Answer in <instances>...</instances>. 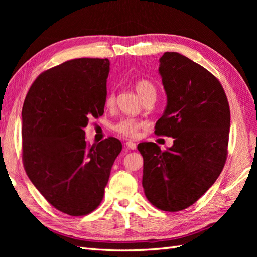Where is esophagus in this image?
I'll return each mask as SVG.
<instances>
[{
	"label": "esophagus",
	"mask_w": 257,
	"mask_h": 257,
	"mask_svg": "<svg viewBox=\"0 0 257 257\" xmlns=\"http://www.w3.org/2000/svg\"><path fill=\"white\" fill-rule=\"evenodd\" d=\"M125 147H127L128 149L136 150V148H137V145H136L134 141H127V143H125Z\"/></svg>",
	"instance_id": "esophagus-1"
}]
</instances>
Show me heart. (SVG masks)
I'll return each mask as SVG.
<instances>
[{
	"label": "heart",
	"mask_w": 257,
	"mask_h": 257,
	"mask_svg": "<svg viewBox=\"0 0 257 257\" xmlns=\"http://www.w3.org/2000/svg\"><path fill=\"white\" fill-rule=\"evenodd\" d=\"M135 88L144 101L150 96H156L155 85L147 79H139L136 81ZM114 102H116V95H114V92L113 91L108 92L105 99L106 106L112 107L114 105ZM144 124H145L144 121H141V120L127 118V119L120 120L119 122H117L113 125V129L120 135L124 136V137L136 138L138 137L139 130L144 127Z\"/></svg>",
	"instance_id": "b5f03b06"
}]
</instances>
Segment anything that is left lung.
Returning <instances> with one entry per match:
<instances>
[{
  "label": "left lung",
  "mask_w": 257,
  "mask_h": 257,
  "mask_svg": "<svg viewBox=\"0 0 257 257\" xmlns=\"http://www.w3.org/2000/svg\"><path fill=\"white\" fill-rule=\"evenodd\" d=\"M159 73L167 107L155 134L174 141L166 151L155 143L138 145L144 158L143 187L152 205L178 212L195 203L223 170L230 106L219 79L181 54H163Z\"/></svg>",
  "instance_id": "obj_1"
}]
</instances>
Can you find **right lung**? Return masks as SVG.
I'll use <instances>...</instances> for the list:
<instances>
[{
	"label": "right lung",
	"instance_id": "obj_1",
	"mask_svg": "<svg viewBox=\"0 0 257 257\" xmlns=\"http://www.w3.org/2000/svg\"><path fill=\"white\" fill-rule=\"evenodd\" d=\"M108 58H76L43 72L22 108V159L27 177L55 209L89 214L102 201L122 149L109 137L88 146L84 128L102 116Z\"/></svg>",
	"mask_w": 257,
	"mask_h": 257
}]
</instances>
